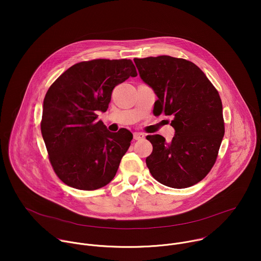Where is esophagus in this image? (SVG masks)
Segmentation results:
<instances>
[{
  "instance_id": "esophagus-1",
  "label": "esophagus",
  "mask_w": 261,
  "mask_h": 261,
  "mask_svg": "<svg viewBox=\"0 0 261 261\" xmlns=\"http://www.w3.org/2000/svg\"><path fill=\"white\" fill-rule=\"evenodd\" d=\"M133 137H134L135 140H140V139L144 138V134L140 133V132H134L133 133Z\"/></svg>"
}]
</instances>
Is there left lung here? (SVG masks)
Returning a JSON list of instances; mask_svg holds the SVG:
<instances>
[{
    "instance_id": "8db88e82",
    "label": "left lung",
    "mask_w": 261,
    "mask_h": 261,
    "mask_svg": "<svg viewBox=\"0 0 261 261\" xmlns=\"http://www.w3.org/2000/svg\"><path fill=\"white\" fill-rule=\"evenodd\" d=\"M141 80L158 99L156 115L171 116L175 134L170 142L147 135L153 144L145 159L151 174L170 188H188L214 166L224 136L222 101L218 91L194 63L169 56L134 59Z\"/></svg>"
}]
</instances>
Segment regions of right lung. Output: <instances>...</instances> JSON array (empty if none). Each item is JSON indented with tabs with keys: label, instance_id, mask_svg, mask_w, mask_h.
<instances>
[{
	"label": "right lung",
	"instance_id": "add662e5",
	"mask_svg": "<svg viewBox=\"0 0 261 261\" xmlns=\"http://www.w3.org/2000/svg\"><path fill=\"white\" fill-rule=\"evenodd\" d=\"M130 76H137L131 60L98 59L71 66L49 87L41 133L56 174L70 187L92 191L115 177L133 135L108 131L97 114Z\"/></svg>",
	"mask_w": 261,
	"mask_h": 261
}]
</instances>
